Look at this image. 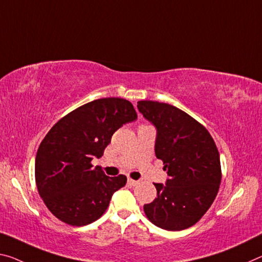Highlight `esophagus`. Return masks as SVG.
<instances>
[{
    "label": "esophagus",
    "instance_id": "34e87169",
    "mask_svg": "<svg viewBox=\"0 0 262 262\" xmlns=\"http://www.w3.org/2000/svg\"><path fill=\"white\" fill-rule=\"evenodd\" d=\"M128 183H129L132 186H135V185L139 184V182L135 181V180H132V178H128Z\"/></svg>",
    "mask_w": 262,
    "mask_h": 262
}]
</instances>
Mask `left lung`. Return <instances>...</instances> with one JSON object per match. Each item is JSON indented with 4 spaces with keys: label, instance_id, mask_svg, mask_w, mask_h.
Masks as SVG:
<instances>
[{
    "label": "left lung",
    "instance_id": "8db88e82",
    "mask_svg": "<svg viewBox=\"0 0 262 262\" xmlns=\"http://www.w3.org/2000/svg\"><path fill=\"white\" fill-rule=\"evenodd\" d=\"M138 108L157 129L155 154L169 178L154 183L157 197L143 206L154 225L182 231L194 225L217 196L222 181L219 151L206 128L175 106L142 100Z\"/></svg>",
    "mask_w": 262,
    "mask_h": 262
}]
</instances>
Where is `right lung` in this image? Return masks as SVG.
<instances>
[{"instance_id": "add662e5", "label": "right lung", "mask_w": 262, "mask_h": 262, "mask_svg": "<svg viewBox=\"0 0 262 262\" xmlns=\"http://www.w3.org/2000/svg\"><path fill=\"white\" fill-rule=\"evenodd\" d=\"M136 119L126 99L102 98L78 107L49 130L37 150L35 177L40 197L55 217L84 226L105 213L127 177L106 176L91 161L100 159L122 124Z\"/></svg>"}]
</instances>
